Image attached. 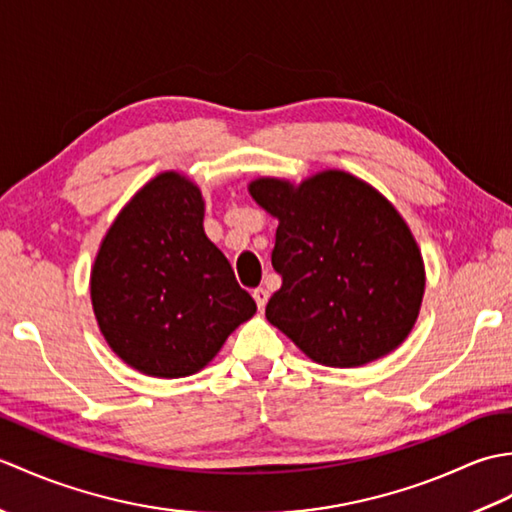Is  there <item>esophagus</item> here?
Returning a JSON list of instances; mask_svg holds the SVG:
<instances>
[{"mask_svg":"<svg viewBox=\"0 0 512 512\" xmlns=\"http://www.w3.org/2000/svg\"><path fill=\"white\" fill-rule=\"evenodd\" d=\"M253 299H255V303H257V308L264 310L266 301H268V290H266V288H255V290H253Z\"/></svg>","mask_w":512,"mask_h":512,"instance_id":"1","label":"esophagus"}]
</instances>
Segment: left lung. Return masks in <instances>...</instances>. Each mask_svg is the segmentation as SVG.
<instances>
[{"instance_id": "obj_1", "label": "left lung", "mask_w": 512, "mask_h": 512, "mask_svg": "<svg viewBox=\"0 0 512 512\" xmlns=\"http://www.w3.org/2000/svg\"><path fill=\"white\" fill-rule=\"evenodd\" d=\"M248 191L279 220L273 268L281 288L266 319L328 367L394 352L424 295L420 248L394 204L336 169L301 184L257 178Z\"/></svg>"}]
</instances>
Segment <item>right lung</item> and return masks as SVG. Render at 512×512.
Segmentation results:
<instances>
[{
    "label": "right lung",
    "instance_id": "add662e5",
    "mask_svg": "<svg viewBox=\"0 0 512 512\" xmlns=\"http://www.w3.org/2000/svg\"><path fill=\"white\" fill-rule=\"evenodd\" d=\"M202 222L200 189L165 171L125 204L94 259L99 328L116 356L147 376L200 372L257 312Z\"/></svg>",
    "mask_w": 512,
    "mask_h": 512
}]
</instances>
